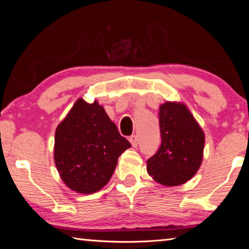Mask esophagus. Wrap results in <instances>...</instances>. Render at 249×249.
I'll use <instances>...</instances> for the list:
<instances>
[{
  "instance_id": "esophagus-1",
  "label": "esophagus",
  "mask_w": 249,
  "mask_h": 249,
  "mask_svg": "<svg viewBox=\"0 0 249 249\" xmlns=\"http://www.w3.org/2000/svg\"><path fill=\"white\" fill-rule=\"evenodd\" d=\"M129 142H130V144H132V146H133V147H137V145H138V142H137V137L135 136V135H133V136H130V137H129Z\"/></svg>"
}]
</instances>
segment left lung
<instances>
[{
	"label": "left lung",
	"mask_w": 249,
	"mask_h": 249,
	"mask_svg": "<svg viewBox=\"0 0 249 249\" xmlns=\"http://www.w3.org/2000/svg\"><path fill=\"white\" fill-rule=\"evenodd\" d=\"M161 145L147 160V172L163 185L190 180L201 166L204 133L183 103L166 102L159 107Z\"/></svg>",
	"instance_id": "1"
}]
</instances>
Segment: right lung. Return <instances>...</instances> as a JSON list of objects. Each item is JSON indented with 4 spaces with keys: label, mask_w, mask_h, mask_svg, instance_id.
Listing matches in <instances>:
<instances>
[{
    "label": "right lung",
    "mask_w": 249,
    "mask_h": 249,
    "mask_svg": "<svg viewBox=\"0 0 249 249\" xmlns=\"http://www.w3.org/2000/svg\"><path fill=\"white\" fill-rule=\"evenodd\" d=\"M129 147L103 107L79 99L56 129L54 163L67 187L90 195L108 182Z\"/></svg>",
    "instance_id": "right-lung-1"
}]
</instances>
